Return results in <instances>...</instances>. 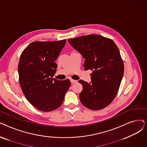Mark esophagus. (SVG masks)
<instances>
[{"mask_svg": "<svg viewBox=\"0 0 147 147\" xmlns=\"http://www.w3.org/2000/svg\"><path fill=\"white\" fill-rule=\"evenodd\" d=\"M70 82H71V83H76L78 81L76 80H73V79H70Z\"/></svg>", "mask_w": 147, "mask_h": 147, "instance_id": "1", "label": "esophagus"}]
</instances>
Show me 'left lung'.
Instances as JSON below:
<instances>
[{
    "label": "left lung",
    "instance_id": "8db88e82",
    "mask_svg": "<svg viewBox=\"0 0 147 147\" xmlns=\"http://www.w3.org/2000/svg\"><path fill=\"white\" fill-rule=\"evenodd\" d=\"M85 58L84 69H91V83L83 80L80 94L82 104L99 110L109 105L116 96L124 73V64L115 43L109 38L89 34L68 39Z\"/></svg>",
    "mask_w": 147,
    "mask_h": 147
}]
</instances>
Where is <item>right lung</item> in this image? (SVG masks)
I'll return each mask as SVG.
<instances>
[{"instance_id":"right-lung-1","label":"right lung","mask_w":147,"mask_h":147,"mask_svg":"<svg viewBox=\"0 0 147 147\" xmlns=\"http://www.w3.org/2000/svg\"><path fill=\"white\" fill-rule=\"evenodd\" d=\"M66 40L33 42L22 51L18 64L19 82L26 99L37 109L44 112L55 110L63 102L70 81L52 77L58 65L55 61Z\"/></svg>"}]
</instances>
